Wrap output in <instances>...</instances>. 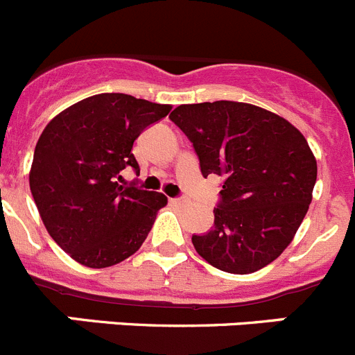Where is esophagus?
<instances>
[{"mask_svg":"<svg viewBox=\"0 0 355 355\" xmlns=\"http://www.w3.org/2000/svg\"><path fill=\"white\" fill-rule=\"evenodd\" d=\"M184 202H187V198H184V197L171 198V204H174V205H184Z\"/></svg>","mask_w":355,"mask_h":355,"instance_id":"esophagus-1","label":"esophagus"}]
</instances>
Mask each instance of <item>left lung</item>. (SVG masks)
<instances>
[{
  "instance_id": "1",
  "label": "left lung",
  "mask_w": 355,
  "mask_h": 355,
  "mask_svg": "<svg viewBox=\"0 0 355 355\" xmlns=\"http://www.w3.org/2000/svg\"><path fill=\"white\" fill-rule=\"evenodd\" d=\"M172 121L191 141L204 178L223 175L214 226L198 254L228 273H252L291 244L312 202L317 162L296 127L234 101L181 104Z\"/></svg>"
}]
</instances>
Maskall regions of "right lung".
Segmentation results:
<instances>
[{"instance_id":"add662e5","label":"right lung","mask_w":355,"mask_h":355,"mask_svg":"<svg viewBox=\"0 0 355 355\" xmlns=\"http://www.w3.org/2000/svg\"><path fill=\"white\" fill-rule=\"evenodd\" d=\"M168 111L127 94H97L45 127L29 187L50 237L74 261L106 268L143 245L167 197L118 181L127 167L139 174L134 141Z\"/></svg>"}]
</instances>
